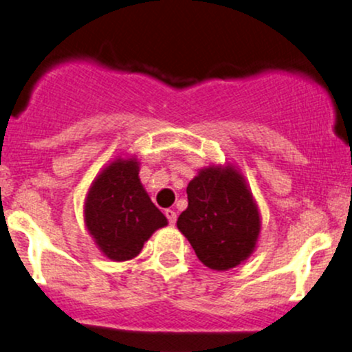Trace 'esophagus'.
Instances as JSON below:
<instances>
[{
    "instance_id": "1",
    "label": "esophagus",
    "mask_w": 352,
    "mask_h": 352,
    "mask_svg": "<svg viewBox=\"0 0 352 352\" xmlns=\"http://www.w3.org/2000/svg\"><path fill=\"white\" fill-rule=\"evenodd\" d=\"M165 217H167L168 223H170L173 227V225H175V221H177V213L173 212L172 208H167V210H165Z\"/></svg>"
}]
</instances>
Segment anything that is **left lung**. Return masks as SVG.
<instances>
[{"label": "left lung", "mask_w": 352, "mask_h": 352, "mask_svg": "<svg viewBox=\"0 0 352 352\" xmlns=\"http://www.w3.org/2000/svg\"><path fill=\"white\" fill-rule=\"evenodd\" d=\"M188 207L177 228L205 266L235 268L252 256L261 232V215L243 173L233 164L200 168L187 187Z\"/></svg>", "instance_id": "1"}]
</instances>
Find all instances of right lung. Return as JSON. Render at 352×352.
I'll use <instances>...</instances> for the list:
<instances>
[{"instance_id":"add662e5","label":"right lung","mask_w":352,"mask_h":352,"mask_svg":"<svg viewBox=\"0 0 352 352\" xmlns=\"http://www.w3.org/2000/svg\"><path fill=\"white\" fill-rule=\"evenodd\" d=\"M135 155H119L102 167L84 199V223L104 256L127 261L168 223L145 192Z\"/></svg>"}]
</instances>
